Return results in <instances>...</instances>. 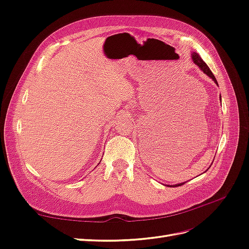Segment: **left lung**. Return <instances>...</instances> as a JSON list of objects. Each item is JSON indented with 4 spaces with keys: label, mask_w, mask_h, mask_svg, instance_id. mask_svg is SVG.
<instances>
[{
    "label": "left lung",
    "mask_w": 249,
    "mask_h": 249,
    "mask_svg": "<svg viewBox=\"0 0 249 249\" xmlns=\"http://www.w3.org/2000/svg\"><path fill=\"white\" fill-rule=\"evenodd\" d=\"M191 57H192V60H193V62L196 64L199 69H200V71L203 72V73H206L207 76L209 77V78H211L212 79L216 84L218 85V83H217V80L215 79V77H214V74L212 73V71H210V69L208 67V65L203 62V60L200 58V56L197 54V53H192V55H191ZM220 101H221V96H220ZM211 166H209V168H210ZM208 168V169H209ZM207 169V170H208ZM184 183H180V184H176V185H167V186H169V187H178V186H182Z\"/></svg>",
    "instance_id": "obj_1"
}]
</instances>
